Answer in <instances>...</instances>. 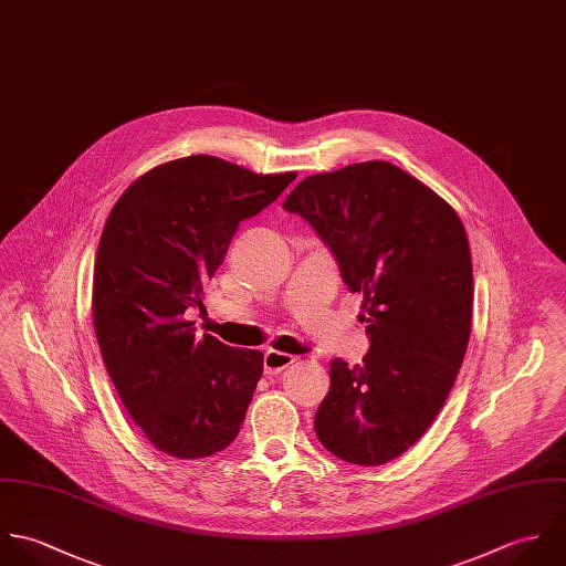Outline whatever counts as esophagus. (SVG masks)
I'll use <instances>...</instances> for the list:
<instances>
[{
  "label": "esophagus",
  "instance_id": "obj_1",
  "mask_svg": "<svg viewBox=\"0 0 566 566\" xmlns=\"http://www.w3.org/2000/svg\"><path fill=\"white\" fill-rule=\"evenodd\" d=\"M291 363H295L293 354H286V352H280V349H271V347L264 352V371L266 374H280Z\"/></svg>",
  "mask_w": 566,
  "mask_h": 566
}]
</instances>
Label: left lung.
<instances>
[{
    "instance_id": "1",
    "label": "left lung",
    "mask_w": 566,
    "mask_h": 566,
    "mask_svg": "<svg viewBox=\"0 0 566 566\" xmlns=\"http://www.w3.org/2000/svg\"><path fill=\"white\" fill-rule=\"evenodd\" d=\"M284 210L331 247L369 337L363 365L331 360L315 433L343 461L382 465L427 433L459 374L474 293L465 229L429 186L378 159L306 177Z\"/></svg>"
}]
</instances>
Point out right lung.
<instances>
[{"label":"right lung","instance_id":"1","mask_svg":"<svg viewBox=\"0 0 566 566\" xmlns=\"http://www.w3.org/2000/svg\"><path fill=\"white\" fill-rule=\"evenodd\" d=\"M295 177L192 155L144 172L109 212L94 266V331L128 416L170 457L223 451L244 422L264 354L197 337L186 311L203 306L240 221Z\"/></svg>","mask_w":566,"mask_h":566}]
</instances>
